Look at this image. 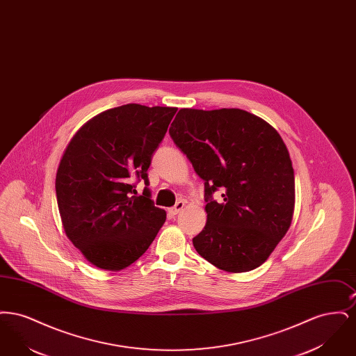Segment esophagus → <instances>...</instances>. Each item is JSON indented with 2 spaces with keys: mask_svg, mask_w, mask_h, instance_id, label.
<instances>
[{
  "mask_svg": "<svg viewBox=\"0 0 356 356\" xmlns=\"http://www.w3.org/2000/svg\"><path fill=\"white\" fill-rule=\"evenodd\" d=\"M186 207V203L183 202V200H179L177 203L175 204V207H172L170 209V213L173 215V216H176V215H179L181 211H183V208Z\"/></svg>",
  "mask_w": 356,
  "mask_h": 356,
  "instance_id": "1",
  "label": "esophagus"
}]
</instances>
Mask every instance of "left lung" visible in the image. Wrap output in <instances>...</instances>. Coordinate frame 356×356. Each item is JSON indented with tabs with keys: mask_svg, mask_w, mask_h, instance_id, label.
<instances>
[{
	"mask_svg": "<svg viewBox=\"0 0 356 356\" xmlns=\"http://www.w3.org/2000/svg\"><path fill=\"white\" fill-rule=\"evenodd\" d=\"M173 143L204 180L207 224L193 247L215 267L261 266L287 234L295 177L287 147L264 120L241 109H180ZM220 190L222 200L213 199Z\"/></svg>",
	"mask_w": 356,
	"mask_h": 356,
	"instance_id": "left-lung-1",
	"label": "left lung"
}]
</instances>
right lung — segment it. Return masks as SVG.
I'll return each instance as SVG.
<instances>
[{
  "instance_id": "add662e5",
  "label": "right lung",
  "mask_w": 356,
  "mask_h": 356,
  "mask_svg": "<svg viewBox=\"0 0 356 356\" xmlns=\"http://www.w3.org/2000/svg\"><path fill=\"white\" fill-rule=\"evenodd\" d=\"M176 111L121 105L89 120L70 140L56 176L57 204L67 236L93 266L127 268L165 222L147 172ZM140 179L146 188L137 197Z\"/></svg>"
}]
</instances>
